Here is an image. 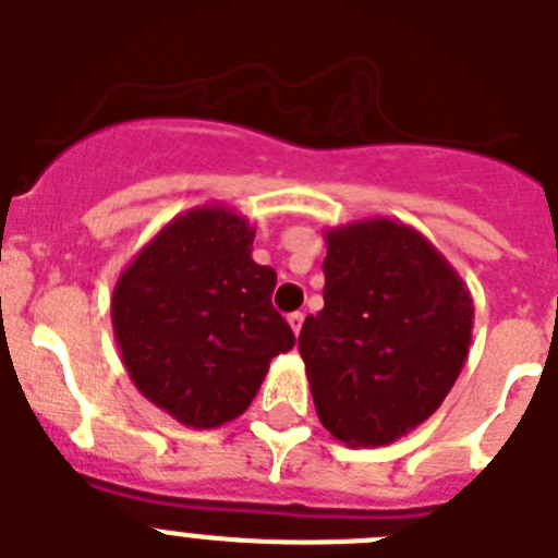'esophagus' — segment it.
Returning a JSON list of instances; mask_svg holds the SVG:
<instances>
[{
    "instance_id": "34e87169",
    "label": "esophagus",
    "mask_w": 558,
    "mask_h": 558,
    "mask_svg": "<svg viewBox=\"0 0 558 558\" xmlns=\"http://www.w3.org/2000/svg\"><path fill=\"white\" fill-rule=\"evenodd\" d=\"M288 324H290V329H293L295 335L302 332V324H304V313H290L288 315Z\"/></svg>"
}]
</instances>
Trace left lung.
<instances>
[{"label": "left lung", "instance_id": "1", "mask_svg": "<svg viewBox=\"0 0 558 558\" xmlns=\"http://www.w3.org/2000/svg\"><path fill=\"white\" fill-rule=\"evenodd\" d=\"M324 240V310L299 335L315 413L343 445L386 447L456 386L470 354L472 293L402 220H354Z\"/></svg>", "mask_w": 558, "mask_h": 558}]
</instances>
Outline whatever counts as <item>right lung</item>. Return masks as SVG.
<instances>
[{"mask_svg": "<svg viewBox=\"0 0 558 558\" xmlns=\"http://www.w3.org/2000/svg\"><path fill=\"white\" fill-rule=\"evenodd\" d=\"M254 234L229 206H195L113 284V338L133 386L195 430L248 411L270 360L295 343L270 304L276 270L251 259Z\"/></svg>", "mask_w": 558, "mask_h": 558, "instance_id": "1", "label": "right lung"}]
</instances>
